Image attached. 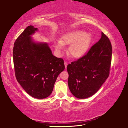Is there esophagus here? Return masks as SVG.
<instances>
[{
  "label": "esophagus",
  "mask_w": 128,
  "mask_h": 128,
  "mask_svg": "<svg viewBox=\"0 0 128 128\" xmlns=\"http://www.w3.org/2000/svg\"><path fill=\"white\" fill-rule=\"evenodd\" d=\"M64 65H65V68L66 69V66L68 65V62H64Z\"/></svg>",
  "instance_id": "1"
}]
</instances>
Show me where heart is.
<instances>
[{
  "label": "heart",
  "mask_w": 128,
  "mask_h": 128,
  "mask_svg": "<svg viewBox=\"0 0 128 128\" xmlns=\"http://www.w3.org/2000/svg\"><path fill=\"white\" fill-rule=\"evenodd\" d=\"M91 35L82 30H76L67 32L61 38L60 40L54 42V47L58 52L64 49V45L70 44L68 53L73 58H78L83 56L90 46Z\"/></svg>",
  "instance_id": "b5f03b06"
}]
</instances>
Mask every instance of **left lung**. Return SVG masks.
Here are the masks:
<instances>
[{"label": "left lung", "instance_id": "obj_1", "mask_svg": "<svg viewBox=\"0 0 128 128\" xmlns=\"http://www.w3.org/2000/svg\"><path fill=\"white\" fill-rule=\"evenodd\" d=\"M112 53L110 40L102 32L86 55L68 65L69 88L75 97L86 98L98 91L109 76Z\"/></svg>", "mask_w": 128, "mask_h": 128}]
</instances>
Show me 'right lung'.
I'll use <instances>...</instances> for the list:
<instances>
[{"label": "right lung", "instance_id": "add662e5", "mask_svg": "<svg viewBox=\"0 0 128 128\" xmlns=\"http://www.w3.org/2000/svg\"><path fill=\"white\" fill-rule=\"evenodd\" d=\"M38 31L30 25L15 42L13 60L16 79L27 93L35 98L48 97L53 91L64 60L54 56L47 43L36 42L31 35Z\"/></svg>", "mask_w": 128, "mask_h": 128}]
</instances>
